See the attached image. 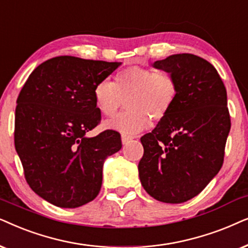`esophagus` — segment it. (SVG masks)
Here are the masks:
<instances>
[{"instance_id": "34e87169", "label": "esophagus", "mask_w": 248, "mask_h": 248, "mask_svg": "<svg viewBox=\"0 0 248 248\" xmlns=\"http://www.w3.org/2000/svg\"><path fill=\"white\" fill-rule=\"evenodd\" d=\"M133 138H134V137H131V136H127V135H122V136H121L122 144H124V145L128 144V143H129V141L133 140Z\"/></svg>"}]
</instances>
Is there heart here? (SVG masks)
I'll return each mask as SVG.
<instances>
[{
    "label": "heart",
    "mask_w": 248,
    "mask_h": 248,
    "mask_svg": "<svg viewBox=\"0 0 248 248\" xmlns=\"http://www.w3.org/2000/svg\"><path fill=\"white\" fill-rule=\"evenodd\" d=\"M176 79L166 71L134 65L119 71L113 82L104 80L94 88V102L105 117H113L126 100L128 110L104 122V127L124 135H135L161 121L176 102Z\"/></svg>",
    "instance_id": "b5f03b06"
}]
</instances>
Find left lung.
I'll return each instance as SVG.
<instances>
[{
    "instance_id": "8db88e82",
    "label": "left lung",
    "mask_w": 248,
    "mask_h": 248,
    "mask_svg": "<svg viewBox=\"0 0 248 248\" xmlns=\"http://www.w3.org/2000/svg\"><path fill=\"white\" fill-rule=\"evenodd\" d=\"M153 67L176 79L178 95L167 117L140 138V179L153 199L184 203L199 195L222 167L232 126L227 91L217 69L197 55L173 54Z\"/></svg>"
}]
</instances>
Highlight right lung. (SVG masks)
Wrapping results in <instances>:
<instances>
[{"label":"right lung","mask_w":248,"mask_h":248,"mask_svg":"<svg viewBox=\"0 0 248 248\" xmlns=\"http://www.w3.org/2000/svg\"><path fill=\"white\" fill-rule=\"evenodd\" d=\"M121 62L57 57L39 64L19 94L15 146L26 180L43 200L75 209L100 193L105 158L122 147L120 134H86L101 121L94 88Z\"/></svg>","instance_id":"obj_1"}]
</instances>
